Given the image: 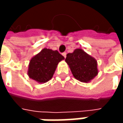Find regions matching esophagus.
Here are the masks:
<instances>
[{
    "mask_svg": "<svg viewBox=\"0 0 123 123\" xmlns=\"http://www.w3.org/2000/svg\"><path fill=\"white\" fill-rule=\"evenodd\" d=\"M62 55L64 56V58H66V53H62Z\"/></svg>",
    "mask_w": 123,
    "mask_h": 123,
    "instance_id": "esophagus-1",
    "label": "esophagus"
}]
</instances>
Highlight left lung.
Wrapping results in <instances>:
<instances>
[{"label": "left lung", "mask_w": 123, "mask_h": 123, "mask_svg": "<svg viewBox=\"0 0 123 123\" xmlns=\"http://www.w3.org/2000/svg\"><path fill=\"white\" fill-rule=\"evenodd\" d=\"M65 62L69 65L73 75L82 83H89L98 74L96 59L86 53L83 49H75L68 53Z\"/></svg>", "instance_id": "8db88e82"}]
</instances>
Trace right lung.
<instances>
[{"instance_id": "1", "label": "right lung", "mask_w": 123, "mask_h": 123, "mask_svg": "<svg viewBox=\"0 0 123 123\" xmlns=\"http://www.w3.org/2000/svg\"><path fill=\"white\" fill-rule=\"evenodd\" d=\"M64 59L58 51L43 48L31 59L28 75L38 83H45L53 78L58 63Z\"/></svg>"}]
</instances>
